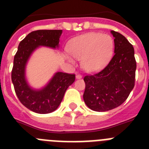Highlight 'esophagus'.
Returning <instances> with one entry per match:
<instances>
[{
  "label": "esophagus",
  "mask_w": 149,
  "mask_h": 149,
  "mask_svg": "<svg viewBox=\"0 0 149 149\" xmlns=\"http://www.w3.org/2000/svg\"><path fill=\"white\" fill-rule=\"evenodd\" d=\"M81 77H82V75H81V74H76V78L77 79H81Z\"/></svg>",
  "instance_id": "34e87169"
}]
</instances>
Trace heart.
Here are the masks:
<instances>
[{"label":"heart","instance_id":"b5f03b06","mask_svg":"<svg viewBox=\"0 0 149 149\" xmlns=\"http://www.w3.org/2000/svg\"><path fill=\"white\" fill-rule=\"evenodd\" d=\"M114 43L110 36L99 33H88L74 38L68 42L67 51L74 58L81 60L84 71L96 72L104 68L111 60ZM68 62L74 60L67 56Z\"/></svg>","mask_w":149,"mask_h":149}]
</instances>
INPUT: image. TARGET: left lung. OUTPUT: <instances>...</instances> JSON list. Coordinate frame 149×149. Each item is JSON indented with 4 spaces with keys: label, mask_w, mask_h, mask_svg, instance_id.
<instances>
[{
    "label": "left lung",
    "mask_w": 149,
    "mask_h": 149,
    "mask_svg": "<svg viewBox=\"0 0 149 149\" xmlns=\"http://www.w3.org/2000/svg\"><path fill=\"white\" fill-rule=\"evenodd\" d=\"M111 33L114 37V56L103 70L84 79V102L94 111H108L120 106L135 84L134 47L119 33L111 30Z\"/></svg>",
    "instance_id": "1"
}]
</instances>
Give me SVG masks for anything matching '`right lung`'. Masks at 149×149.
<instances>
[{
	"label": "right lung",
	"instance_id": "add662e5",
	"mask_svg": "<svg viewBox=\"0 0 149 149\" xmlns=\"http://www.w3.org/2000/svg\"><path fill=\"white\" fill-rule=\"evenodd\" d=\"M62 30H39L30 33L18 47L14 56L12 81L21 103L36 113L46 114L54 111L61 103L65 91L75 80V74L56 72L45 86L33 89L25 76L26 65L36 49L40 46L59 48Z\"/></svg>",
	"mask_w": 149,
	"mask_h": 149
}]
</instances>
